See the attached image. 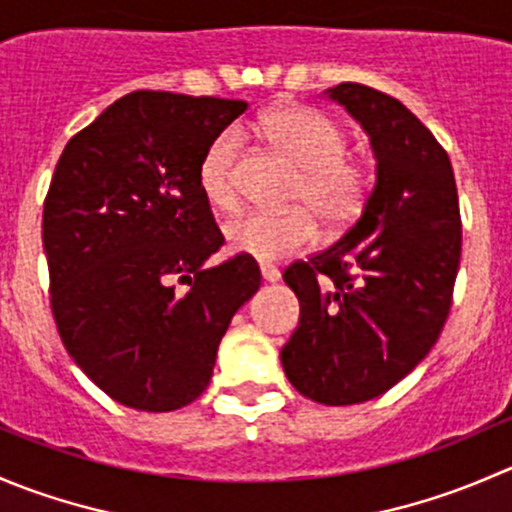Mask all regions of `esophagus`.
<instances>
[{"label":"esophagus","mask_w":512,"mask_h":512,"mask_svg":"<svg viewBox=\"0 0 512 512\" xmlns=\"http://www.w3.org/2000/svg\"><path fill=\"white\" fill-rule=\"evenodd\" d=\"M260 272H262V280H265V282H277V280H280V270H277L275 265H270V262H262Z\"/></svg>","instance_id":"1"}]
</instances>
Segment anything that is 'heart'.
I'll use <instances>...</instances> for the list:
<instances>
[{
    "mask_svg": "<svg viewBox=\"0 0 512 512\" xmlns=\"http://www.w3.org/2000/svg\"><path fill=\"white\" fill-rule=\"evenodd\" d=\"M252 131L275 153L299 168L287 210H245L225 225L232 252L255 260H282L317 242V215L329 230L352 225L371 195V173L347 156V133L324 113L304 106H280L252 121ZM240 136L223 131L198 163V190L213 213H232L240 203L237 185ZM308 208L304 209L303 205Z\"/></svg>",
    "mask_w": 512,
    "mask_h": 512,
    "instance_id": "1",
    "label": "heart"
}]
</instances>
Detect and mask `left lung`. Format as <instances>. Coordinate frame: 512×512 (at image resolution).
<instances>
[{
    "instance_id": "obj_1",
    "label": "left lung",
    "mask_w": 512,
    "mask_h": 512,
    "mask_svg": "<svg viewBox=\"0 0 512 512\" xmlns=\"http://www.w3.org/2000/svg\"><path fill=\"white\" fill-rule=\"evenodd\" d=\"M329 98L369 133L376 185L332 247L282 275L299 299L282 366L307 399L349 406L389 391L441 337L461 265V210L451 158L399 98L352 81Z\"/></svg>"
}]
</instances>
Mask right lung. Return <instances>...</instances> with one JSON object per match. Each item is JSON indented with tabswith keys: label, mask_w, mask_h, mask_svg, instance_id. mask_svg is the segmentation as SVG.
<instances>
[{
	"label": "right lung",
	"mask_w": 512,
	"mask_h": 512,
	"mask_svg": "<svg viewBox=\"0 0 512 512\" xmlns=\"http://www.w3.org/2000/svg\"><path fill=\"white\" fill-rule=\"evenodd\" d=\"M245 108L133 91L56 163L41 218L51 314L76 366L118 404L158 414L198 399L232 314L260 287L245 255L205 267L225 237L198 190L205 148Z\"/></svg>",
	"instance_id": "obj_1"
}]
</instances>
